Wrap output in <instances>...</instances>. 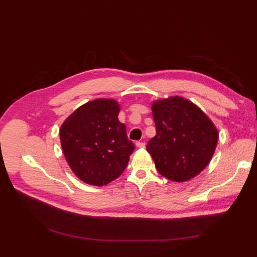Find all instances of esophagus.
I'll return each instance as SVG.
<instances>
[{"label": "esophagus", "mask_w": 257, "mask_h": 257, "mask_svg": "<svg viewBox=\"0 0 257 257\" xmlns=\"http://www.w3.org/2000/svg\"><path fill=\"white\" fill-rule=\"evenodd\" d=\"M136 147L137 148H141V149H144V148L146 147V144L143 143V142H137L136 143Z\"/></svg>", "instance_id": "34e87169"}]
</instances>
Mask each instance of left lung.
<instances>
[{
	"instance_id": "8db88e82",
	"label": "left lung",
	"mask_w": 257,
	"mask_h": 257,
	"mask_svg": "<svg viewBox=\"0 0 257 257\" xmlns=\"http://www.w3.org/2000/svg\"><path fill=\"white\" fill-rule=\"evenodd\" d=\"M157 134L147 145L158 172L176 182L189 181L211 161L219 132L191 100L174 95L153 100Z\"/></svg>"
}]
</instances>
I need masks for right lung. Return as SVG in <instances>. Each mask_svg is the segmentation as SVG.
Wrapping results in <instances>:
<instances>
[{"instance_id": "1", "label": "right lung", "mask_w": 257, "mask_h": 257, "mask_svg": "<svg viewBox=\"0 0 257 257\" xmlns=\"http://www.w3.org/2000/svg\"><path fill=\"white\" fill-rule=\"evenodd\" d=\"M120 105L96 98L81 105L62 123L60 141L67 164L81 181L102 186L121 176L135 146L119 121Z\"/></svg>"}]
</instances>
